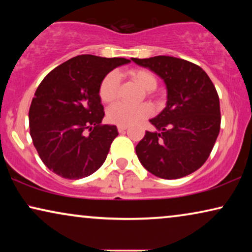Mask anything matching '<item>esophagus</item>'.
Instances as JSON below:
<instances>
[{
    "label": "esophagus",
    "instance_id": "1",
    "mask_svg": "<svg viewBox=\"0 0 252 252\" xmlns=\"http://www.w3.org/2000/svg\"><path fill=\"white\" fill-rule=\"evenodd\" d=\"M126 129H127V126H122V125L118 126V132L119 133H124Z\"/></svg>",
    "mask_w": 252,
    "mask_h": 252
}]
</instances>
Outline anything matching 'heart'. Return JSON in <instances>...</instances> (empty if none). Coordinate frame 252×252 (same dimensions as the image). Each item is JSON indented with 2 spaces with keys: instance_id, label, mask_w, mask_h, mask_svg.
<instances>
[{
  "instance_id": "1",
  "label": "heart",
  "mask_w": 252,
  "mask_h": 252,
  "mask_svg": "<svg viewBox=\"0 0 252 252\" xmlns=\"http://www.w3.org/2000/svg\"><path fill=\"white\" fill-rule=\"evenodd\" d=\"M129 78L140 85L146 92H153L157 88L158 81L156 75L146 68H136L128 72ZM119 75L111 71L103 78L98 88V95L102 102L110 103L115 101L118 95ZM154 113V109L149 104L129 105L125 103H116L108 110V120L110 123L122 126H130L148 118Z\"/></svg>"
}]
</instances>
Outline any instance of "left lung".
Returning a JSON list of instances; mask_svg holds the SVG:
<instances>
[{"label":"left lung","instance_id":"1","mask_svg":"<svg viewBox=\"0 0 252 252\" xmlns=\"http://www.w3.org/2000/svg\"><path fill=\"white\" fill-rule=\"evenodd\" d=\"M163 79L167 102L149 122L156 132L135 148L146 168L161 179H179L198 170L208 159L220 130L219 96L211 79L198 65L181 58H132Z\"/></svg>","mask_w":252,"mask_h":252}]
</instances>
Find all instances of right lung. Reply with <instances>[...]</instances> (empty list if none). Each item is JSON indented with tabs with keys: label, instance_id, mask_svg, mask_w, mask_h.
<instances>
[{
	"label": "right lung",
	"instance_id": "right-lung-1",
	"mask_svg": "<svg viewBox=\"0 0 252 252\" xmlns=\"http://www.w3.org/2000/svg\"><path fill=\"white\" fill-rule=\"evenodd\" d=\"M126 58L79 55L55 67L37 87L29 112L30 134L43 164L62 178L88 177L105 161L115 125L104 117L98 88Z\"/></svg>",
	"mask_w": 252,
	"mask_h": 252
}]
</instances>
